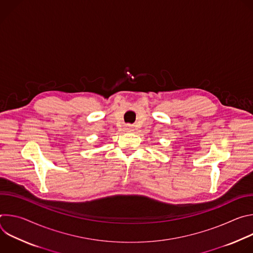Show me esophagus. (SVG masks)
<instances>
[{
    "instance_id": "obj_1",
    "label": "esophagus",
    "mask_w": 253,
    "mask_h": 253,
    "mask_svg": "<svg viewBox=\"0 0 253 253\" xmlns=\"http://www.w3.org/2000/svg\"><path fill=\"white\" fill-rule=\"evenodd\" d=\"M124 129H125V131H127V132H131V131H133V127H132V126H130V125H126Z\"/></svg>"
}]
</instances>
